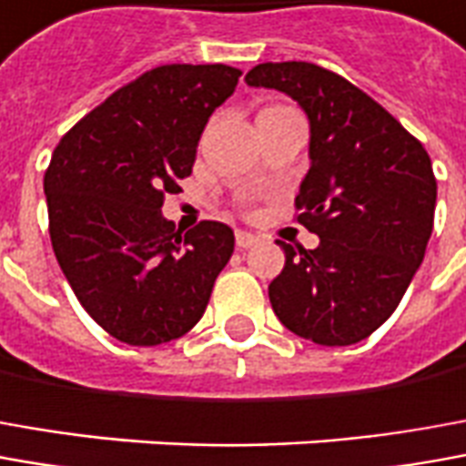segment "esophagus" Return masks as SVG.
Listing matches in <instances>:
<instances>
[{"mask_svg":"<svg viewBox=\"0 0 466 466\" xmlns=\"http://www.w3.org/2000/svg\"><path fill=\"white\" fill-rule=\"evenodd\" d=\"M258 240L261 238H258L256 233H248V230H238V233H236V246H238V248H243V251H246V248H253Z\"/></svg>","mask_w":466,"mask_h":466,"instance_id":"1","label":"esophagus"}]
</instances>
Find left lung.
Returning a JSON list of instances; mask_svg holds the SVG:
<instances>
[{
  "instance_id": "8db88e82",
  "label": "left lung",
  "mask_w": 466,
  "mask_h": 466,
  "mask_svg": "<svg viewBox=\"0 0 466 466\" xmlns=\"http://www.w3.org/2000/svg\"><path fill=\"white\" fill-rule=\"evenodd\" d=\"M248 86L291 96L309 118L297 220L319 236L268 284L281 325L327 348L355 345L396 312L434 230L436 177L416 137L368 93L314 63H261Z\"/></svg>"
}]
</instances>
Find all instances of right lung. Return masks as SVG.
Masks as SVG:
<instances>
[{
    "mask_svg": "<svg viewBox=\"0 0 466 466\" xmlns=\"http://www.w3.org/2000/svg\"><path fill=\"white\" fill-rule=\"evenodd\" d=\"M230 66H159L111 93L60 139L45 172L53 251L83 309L111 337L152 348L200 322L233 253L218 220L175 230L165 195L238 86Z\"/></svg>",
    "mask_w": 466,
    "mask_h": 466,
    "instance_id": "right-lung-1",
    "label": "right lung"
}]
</instances>
